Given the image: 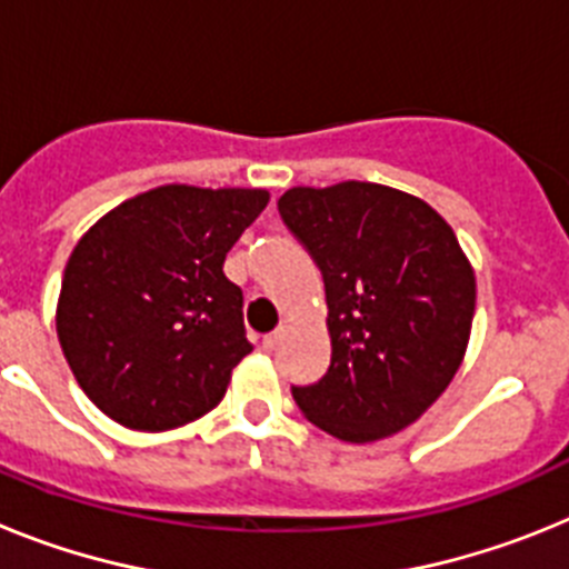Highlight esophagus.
<instances>
[{"label":"esophagus","mask_w":569,"mask_h":569,"mask_svg":"<svg viewBox=\"0 0 569 569\" xmlns=\"http://www.w3.org/2000/svg\"><path fill=\"white\" fill-rule=\"evenodd\" d=\"M281 339H284V330H273V333H268L261 339V347H264V350H276V347L281 345Z\"/></svg>","instance_id":"1"}]
</instances>
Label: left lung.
Returning a JSON list of instances; mask_svg holds the SVG:
<instances>
[{
  "label": "left lung",
  "mask_w": 569,
  "mask_h": 569,
  "mask_svg": "<svg viewBox=\"0 0 569 569\" xmlns=\"http://www.w3.org/2000/svg\"><path fill=\"white\" fill-rule=\"evenodd\" d=\"M279 216L321 270L333 345L328 373L290 387L296 405L341 441L399 433L445 393L470 339L476 279L453 230L370 182L293 188Z\"/></svg>",
  "instance_id": "left-lung-1"
}]
</instances>
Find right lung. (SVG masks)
Listing matches in <instances>:
<instances>
[{
    "label": "right lung",
    "mask_w": 569,
    "mask_h": 569,
    "mask_svg": "<svg viewBox=\"0 0 569 569\" xmlns=\"http://www.w3.org/2000/svg\"><path fill=\"white\" fill-rule=\"evenodd\" d=\"M268 190L168 184L110 210L82 236L59 293L57 333L88 399L130 430L210 413L250 353L228 250Z\"/></svg>",
    "instance_id": "1"
}]
</instances>
